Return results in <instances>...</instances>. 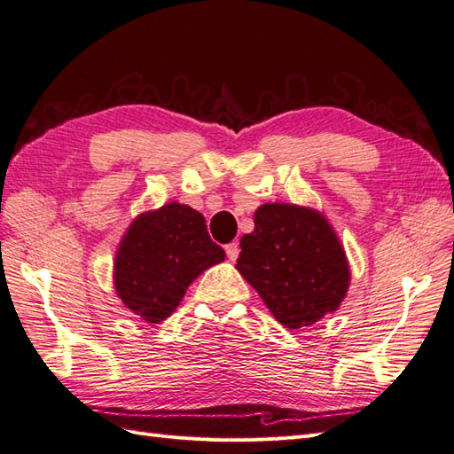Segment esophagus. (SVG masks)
Here are the masks:
<instances>
[{
  "label": "esophagus",
  "instance_id": "34e87169",
  "mask_svg": "<svg viewBox=\"0 0 454 454\" xmlns=\"http://www.w3.org/2000/svg\"><path fill=\"white\" fill-rule=\"evenodd\" d=\"M225 252H227V257L231 261H237L239 254H240V248H239V242H231L225 246Z\"/></svg>",
  "mask_w": 454,
  "mask_h": 454
}]
</instances>
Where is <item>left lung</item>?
<instances>
[{"label":"left lung","mask_w":454,"mask_h":454,"mask_svg":"<svg viewBox=\"0 0 454 454\" xmlns=\"http://www.w3.org/2000/svg\"><path fill=\"white\" fill-rule=\"evenodd\" d=\"M240 239L237 270L287 329L335 312L350 286L345 248L325 215L297 204H261Z\"/></svg>","instance_id":"1"}]
</instances>
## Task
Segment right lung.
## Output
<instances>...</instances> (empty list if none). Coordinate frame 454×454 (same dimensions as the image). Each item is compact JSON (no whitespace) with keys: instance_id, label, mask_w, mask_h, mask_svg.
<instances>
[{"instance_id":"1","label":"right lung","mask_w":454,"mask_h":454,"mask_svg":"<svg viewBox=\"0 0 454 454\" xmlns=\"http://www.w3.org/2000/svg\"><path fill=\"white\" fill-rule=\"evenodd\" d=\"M223 259L204 215L187 204L168 202L129 225L115 252L114 286L132 314L159 324L182 303L191 282Z\"/></svg>"}]
</instances>
